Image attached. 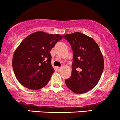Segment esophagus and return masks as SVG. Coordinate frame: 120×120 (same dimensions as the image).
<instances>
[{
  "mask_svg": "<svg viewBox=\"0 0 120 120\" xmlns=\"http://www.w3.org/2000/svg\"><path fill=\"white\" fill-rule=\"evenodd\" d=\"M56 69H57L58 71H60V69H61V68H60V67H56Z\"/></svg>",
  "mask_w": 120,
  "mask_h": 120,
  "instance_id": "34e87169",
  "label": "esophagus"
}]
</instances>
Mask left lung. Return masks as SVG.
<instances>
[{
    "label": "left lung",
    "instance_id": "left-lung-1",
    "mask_svg": "<svg viewBox=\"0 0 120 120\" xmlns=\"http://www.w3.org/2000/svg\"><path fill=\"white\" fill-rule=\"evenodd\" d=\"M63 37L70 43L73 53L72 74L65 83L75 93H86L100 80L104 69L103 54L96 41L83 33L76 32Z\"/></svg>",
    "mask_w": 120,
    "mask_h": 120
}]
</instances>
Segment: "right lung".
Segmentation results:
<instances>
[{"mask_svg": "<svg viewBox=\"0 0 120 120\" xmlns=\"http://www.w3.org/2000/svg\"><path fill=\"white\" fill-rule=\"evenodd\" d=\"M62 38L60 34L37 31L21 41L14 52L12 66L22 86L38 90L48 84L55 71L51 64V49Z\"/></svg>", "mask_w": 120, "mask_h": 120, "instance_id": "add662e5", "label": "right lung"}]
</instances>
